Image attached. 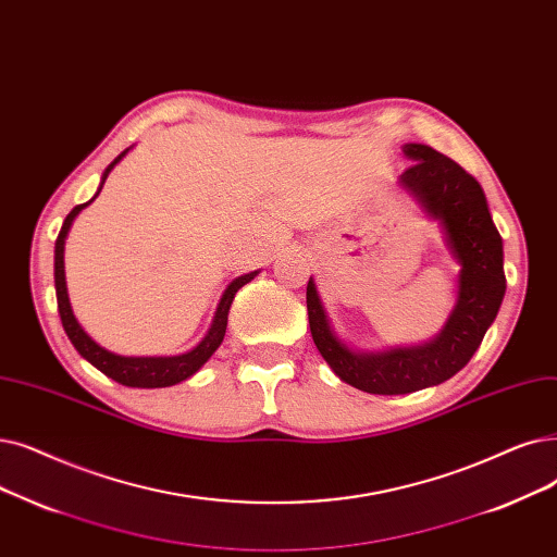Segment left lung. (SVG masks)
<instances>
[{"label": "left lung", "mask_w": 557, "mask_h": 557, "mask_svg": "<svg viewBox=\"0 0 557 557\" xmlns=\"http://www.w3.org/2000/svg\"><path fill=\"white\" fill-rule=\"evenodd\" d=\"M405 154L414 163L400 182L440 219L450 250L462 263L457 305L432 344L396 348L382 355H357L332 334L317 286L307 282L311 338L332 371L367 394H409L453 377L467 367L505 296L503 238L492 221L487 198L473 175L450 157L409 143Z\"/></svg>", "instance_id": "obj_1"}]
</instances>
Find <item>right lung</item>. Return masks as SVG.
I'll use <instances>...</instances> for the list:
<instances>
[{
	"instance_id": "1",
	"label": "right lung",
	"mask_w": 557,
	"mask_h": 557,
	"mask_svg": "<svg viewBox=\"0 0 557 557\" xmlns=\"http://www.w3.org/2000/svg\"><path fill=\"white\" fill-rule=\"evenodd\" d=\"M127 154V150L123 154H117L109 165L107 171L102 175V184L98 188V193H95V198L100 196V190L104 186V180L109 177L111 168L123 159ZM92 198V200H95ZM92 200L84 202V205H77L75 209H72L65 221H63V227L57 236V246H54V286H57V302H59V313H61V323H63V330L67 334V338L72 342V346L77 348V352L88 359L90 364L95 369H100L104 375H109L111 380L125 384V386H140V389H157V386H171V384H177L186 377H190L193 373H196L205 361L215 352V348H219L223 344V336H225V330H227V311H230V305L236 296V292L244 284H248L250 280H255L257 271L255 273H248V275H240L236 277L230 286L227 292L223 294L221 298V305L219 309H215V317H213V323L207 332V336L202 338V342L193 348L190 352L186 355H177V357H120V355H113L109 350H104L102 346H98L92 342V338L82 330V325L77 323L75 313H72L70 309V300H67V288H65V273H63V246H65V236H67V230L72 225V221H75V215L88 207Z\"/></svg>"
}]
</instances>
